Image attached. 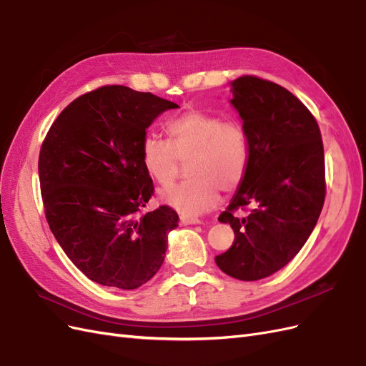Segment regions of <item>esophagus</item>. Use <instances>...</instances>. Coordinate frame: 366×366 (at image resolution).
I'll return each instance as SVG.
<instances>
[{
  "instance_id": "34e87169",
  "label": "esophagus",
  "mask_w": 366,
  "mask_h": 366,
  "mask_svg": "<svg viewBox=\"0 0 366 366\" xmlns=\"http://www.w3.org/2000/svg\"><path fill=\"white\" fill-rule=\"evenodd\" d=\"M202 221L198 218H191V217H186V215H182L180 217V224L182 226H189V224H200Z\"/></svg>"
}]
</instances>
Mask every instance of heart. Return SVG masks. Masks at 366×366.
<instances>
[{
	"label": "heart",
	"mask_w": 366,
	"mask_h": 366,
	"mask_svg": "<svg viewBox=\"0 0 366 366\" xmlns=\"http://www.w3.org/2000/svg\"><path fill=\"white\" fill-rule=\"evenodd\" d=\"M166 129L171 140L156 134L142 142V163L160 184H171L187 162L186 182L160 191V200L186 217L207 212L218 192L237 191L247 174L250 140L239 122L223 120L198 108L172 117Z\"/></svg>",
	"instance_id": "b5f03b06"
}]
</instances>
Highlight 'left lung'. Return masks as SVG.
Returning a JSON list of instances; mask_svg holds the SVG:
<instances>
[{
  "instance_id": "8db88e82",
  "label": "left lung",
  "mask_w": 366,
  "mask_h": 366,
  "mask_svg": "<svg viewBox=\"0 0 366 366\" xmlns=\"http://www.w3.org/2000/svg\"><path fill=\"white\" fill-rule=\"evenodd\" d=\"M230 92L249 134L250 162L218 217L235 239L215 262L232 278L258 281L289 264L317 223L327 194L324 143L315 116L284 86L246 74Z\"/></svg>"
}]
</instances>
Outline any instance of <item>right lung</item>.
Wrapping results in <instances>:
<instances>
[{
  "label": "right lung",
  "mask_w": 366,
  "mask_h": 366,
  "mask_svg": "<svg viewBox=\"0 0 366 366\" xmlns=\"http://www.w3.org/2000/svg\"><path fill=\"white\" fill-rule=\"evenodd\" d=\"M177 107L152 93L104 85L65 107L44 139V212L88 280L132 290L162 267L179 215L169 206L143 210L154 183L142 163V142L151 122Z\"/></svg>",
  "instance_id": "add662e5"
}]
</instances>
